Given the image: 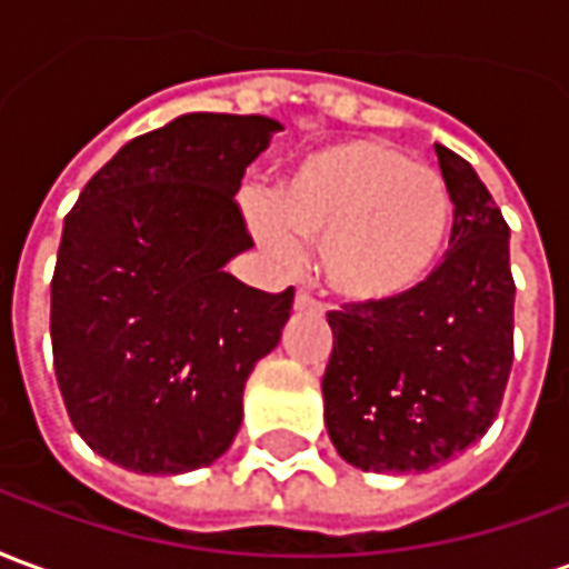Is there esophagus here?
<instances>
[{"mask_svg": "<svg viewBox=\"0 0 569 569\" xmlns=\"http://www.w3.org/2000/svg\"><path fill=\"white\" fill-rule=\"evenodd\" d=\"M292 308L308 310V313H317V310H322L320 301L310 296V292H305V289H298V292H296V305H292Z\"/></svg>", "mask_w": 569, "mask_h": 569, "instance_id": "esophagus-1", "label": "esophagus"}]
</instances>
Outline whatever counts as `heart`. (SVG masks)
Instances as JSON below:
<instances>
[{"label":"heart","mask_w":569,"mask_h":569,"mask_svg":"<svg viewBox=\"0 0 569 569\" xmlns=\"http://www.w3.org/2000/svg\"><path fill=\"white\" fill-rule=\"evenodd\" d=\"M453 203L439 170L383 140H345L310 151L273 198L249 200L264 247L292 252L320 240V271L335 296L390 305L436 271L448 247Z\"/></svg>","instance_id":"heart-1"}]
</instances>
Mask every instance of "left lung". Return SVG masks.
Segmentation results:
<instances>
[{"label": "left lung", "instance_id": "obj_1", "mask_svg": "<svg viewBox=\"0 0 569 569\" xmlns=\"http://www.w3.org/2000/svg\"><path fill=\"white\" fill-rule=\"evenodd\" d=\"M453 203L451 249L390 305L329 310V439L362 472H427L478 441L512 371L509 224L472 163L436 146Z\"/></svg>", "mask_w": 569, "mask_h": 569}]
</instances>
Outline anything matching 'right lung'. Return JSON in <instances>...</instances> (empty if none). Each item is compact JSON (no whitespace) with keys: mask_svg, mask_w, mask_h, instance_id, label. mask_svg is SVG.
Masks as SVG:
<instances>
[{"mask_svg":"<svg viewBox=\"0 0 569 569\" xmlns=\"http://www.w3.org/2000/svg\"><path fill=\"white\" fill-rule=\"evenodd\" d=\"M277 130L264 116H179L121 146L69 210L54 371L72 427L106 460L176 476L231 448L249 371L296 298L224 271L252 247L234 194Z\"/></svg>","mask_w":569,"mask_h":569,"instance_id":"1","label":"right lung"}]
</instances>
